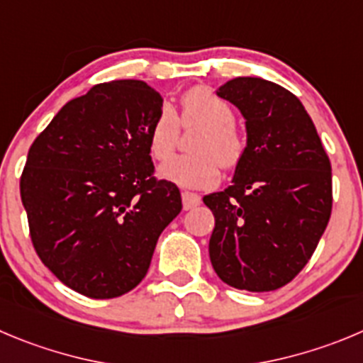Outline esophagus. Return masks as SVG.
<instances>
[{"label":"esophagus","mask_w":363,"mask_h":363,"mask_svg":"<svg viewBox=\"0 0 363 363\" xmlns=\"http://www.w3.org/2000/svg\"><path fill=\"white\" fill-rule=\"evenodd\" d=\"M201 202H202V199H201V195H197V193L182 191V208L184 209L197 208V206H201Z\"/></svg>","instance_id":"1"}]
</instances>
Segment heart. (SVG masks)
Returning <instances> with one entry per match:
<instances>
[{
    "label": "heart",
    "mask_w": 363,
    "mask_h": 363,
    "mask_svg": "<svg viewBox=\"0 0 363 363\" xmlns=\"http://www.w3.org/2000/svg\"><path fill=\"white\" fill-rule=\"evenodd\" d=\"M182 113L164 107L150 127L148 145L155 161H166L177 147L179 123L202 125L191 143L193 154L179 155L166 162L161 175L186 188H208L220 179V164L233 170L247 152V138L233 121L229 104L208 87H193L181 98Z\"/></svg>",
    "instance_id": "b5f03b06"
}]
</instances>
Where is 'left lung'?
Masks as SVG:
<instances>
[{"label":"left lung","mask_w":363,"mask_h":363,"mask_svg":"<svg viewBox=\"0 0 363 363\" xmlns=\"http://www.w3.org/2000/svg\"><path fill=\"white\" fill-rule=\"evenodd\" d=\"M216 94L245 118L247 152L233 184L204 197L215 215L209 258L229 286L270 292L304 269L330 222V157L289 89L238 77Z\"/></svg>","instance_id":"left-lung-1"}]
</instances>
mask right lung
Instances as JSON below:
<instances>
[{
	"instance_id": "right-lung-1",
	"label": "right lung",
	"mask_w": 363,
	"mask_h": 363,
	"mask_svg": "<svg viewBox=\"0 0 363 363\" xmlns=\"http://www.w3.org/2000/svg\"><path fill=\"white\" fill-rule=\"evenodd\" d=\"M162 98L114 80L67 101L28 150L21 201L40 262L74 292L113 299L148 272L181 191L154 177L148 135Z\"/></svg>"
}]
</instances>
